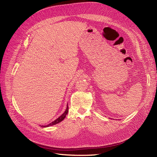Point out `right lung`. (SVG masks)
Instances as JSON below:
<instances>
[{"label":"right lung","instance_id":"add662e5","mask_svg":"<svg viewBox=\"0 0 157 157\" xmlns=\"http://www.w3.org/2000/svg\"><path fill=\"white\" fill-rule=\"evenodd\" d=\"M68 111H69V107H68V105H67V109H66V110H65V111L63 113V114H62V115H61L59 118H57L56 120H55L54 121L51 122L50 124H48V125H46V126H43V127H48V126H50L55 125V124H58V123L61 122V121H62L64 119V118H65V116L67 115V114Z\"/></svg>","mask_w":157,"mask_h":157}]
</instances>
